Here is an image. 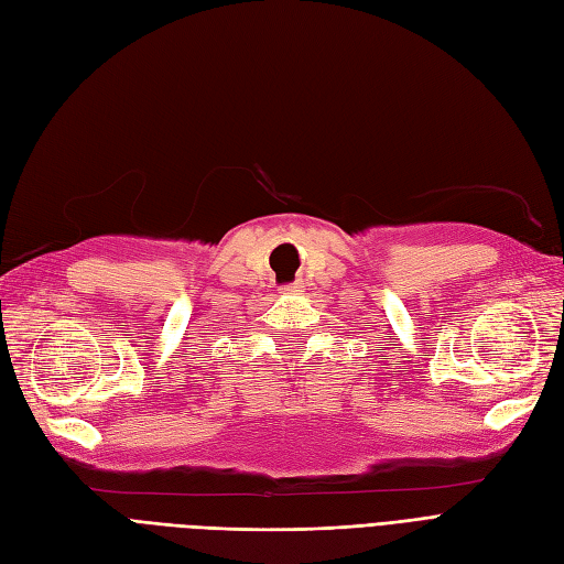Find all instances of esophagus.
<instances>
[{"label": "esophagus", "mask_w": 564, "mask_h": 564, "mask_svg": "<svg viewBox=\"0 0 564 564\" xmlns=\"http://www.w3.org/2000/svg\"><path fill=\"white\" fill-rule=\"evenodd\" d=\"M281 293L283 295H302L304 293V281H295V283H290V285H283Z\"/></svg>", "instance_id": "obj_1"}]
</instances>
